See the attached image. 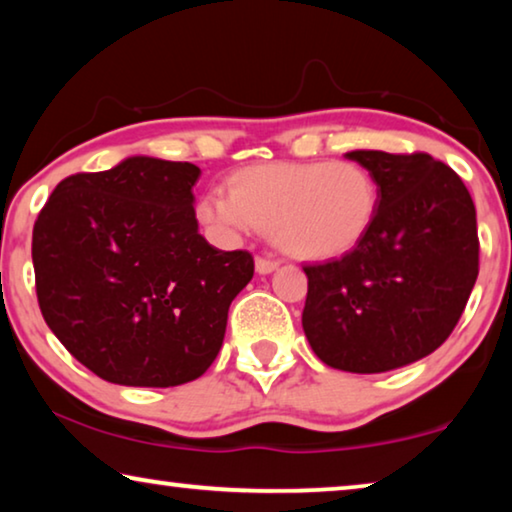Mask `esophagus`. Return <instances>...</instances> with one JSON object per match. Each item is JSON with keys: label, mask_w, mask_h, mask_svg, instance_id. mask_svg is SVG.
I'll list each match as a JSON object with an SVG mask.
<instances>
[{"label": "esophagus", "mask_w": 512, "mask_h": 512, "mask_svg": "<svg viewBox=\"0 0 512 512\" xmlns=\"http://www.w3.org/2000/svg\"><path fill=\"white\" fill-rule=\"evenodd\" d=\"M278 259H271V257H257L255 259V269L259 276H266V273H273L278 269Z\"/></svg>", "instance_id": "34e87169"}]
</instances>
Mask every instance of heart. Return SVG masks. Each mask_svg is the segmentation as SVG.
Instances as JSON below:
<instances>
[{
	"instance_id": "b5f03b06",
	"label": "heart",
	"mask_w": 512,
	"mask_h": 512,
	"mask_svg": "<svg viewBox=\"0 0 512 512\" xmlns=\"http://www.w3.org/2000/svg\"><path fill=\"white\" fill-rule=\"evenodd\" d=\"M379 186L354 160L269 163L243 167L230 193L211 190L197 202V220L220 236L271 232L282 253L335 259L352 253L375 225Z\"/></svg>"
}]
</instances>
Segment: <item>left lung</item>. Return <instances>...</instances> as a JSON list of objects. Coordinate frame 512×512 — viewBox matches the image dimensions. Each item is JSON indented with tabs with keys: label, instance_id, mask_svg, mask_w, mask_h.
Segmentation results:
<instances>
[{
	"label": "left lung",
	"instance_id": "8db88e82",
	"mask_svg": "<svg viewBox=\"0 0 512 512\" xmlns=\"http://www.w3.org/2000/svg\"><path fill=\"white\" fill-rule=\"evenodd\" d=\"M379 186L375 225L352 253L303 266V331L335 370L375 375L432 354L478 278L476 207L430 154L349 151Z\"/></svg>",
	"mask_w": 512,
	"mask_h": 512
}]
</instances>
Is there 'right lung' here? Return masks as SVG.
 <instances>
[{
  "mask_svg": "<svg viewBox=\"0 0 512 512\" xmlns=\"http://www.w3.org/2000/svg\"><path fill=\"white\" fill-rule=\"evenodd\" d=\"M197 179L193 163L133 156L66 177L38 213L32 259L43 319L105 381L186 384L223 347L227 310L255 262L197 232Z\"/></svg>",
  "mask_w": 512,
  "mask_h": 512,
  "instance_id": "add662e5",
  "label": "right lung"
}]
</instances>
